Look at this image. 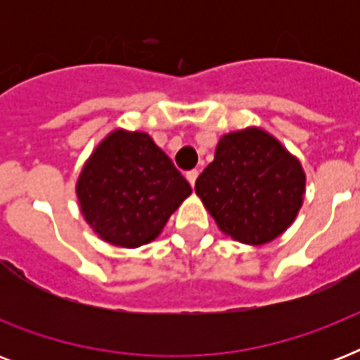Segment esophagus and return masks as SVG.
I'll use <instances>...</instances> for the list:
<instances>
[{"label":"esophagus","instance_id":"obj_1","mask_svg":"<svg viewBox=\"0 0 360 360\" xmlns=\"http://www.w3.org/2000/svg\"><path fill=\"white\" fill-rule=\"evenodd\" d=\"M186 179H188L191 186L194 188V185H196V179H198V169H191V172H186Z\"/></svg>","mask_w":360,"mask_h":360}]
</instances>
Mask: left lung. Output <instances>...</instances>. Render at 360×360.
I'll return each mask as SVG.
<instances>
[{
	"mask_svg": "<svg viewBox=\"0 0 360 360\" xmlns=\"http://www.w3.org/2000/svg\"><path fill=\"white\" fill-rule=\"evenodd\" d=\"M301 162L262 129L220 138L214 160L196 179L219 228L245 245H263L284 233L304 196Z\"/></svg>",
	"mask_w": 360,
	"mask_h": 360,
	"instance_id": "1",
	"label": "left lung"
}]
</instances>
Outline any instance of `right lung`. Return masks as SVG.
Returning a JSON list of instances; mask_svg holds the SVG:
<instances>
[{"label":"right lung","mask_w":360,"mask_h":360,"mask_svg":"<svg viewBox=\"0 0 360 360\" xmlns=\"http://www.w3.org/2000/svg\"><path fill=\"white\" fill-rule=\"evenodd\" d=\"M191 185L146 132L114 130L76 185L82 214L110 245L136 248L158 237Z\"/></svg>","instance_id":"add662e5"}]
</instances>
